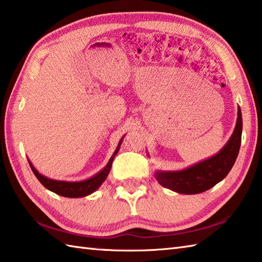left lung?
<instances>
[{
    "label": "left lung",
    "instance_id": "8db88e82",
    "mask_svg": "<svg viewBox=\"0 0 262 262\" xmlns=\"http://www.w3.org/2000/svg\"><path fill=\"white\" fill-rule=\"evenodd\" d=\"M242 112L238 106L237 119L232 136L216 155L179 170H157L155 176L161 186L179 194H199L208 191L228 175L238 156L242 138Z\"/></svg>",
    "mask_w": 262,
    "mask_h": 262
}]
</instances>
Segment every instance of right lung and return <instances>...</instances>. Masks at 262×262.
I'll use <instances>...</instances> for the list:
<instances>
[{
    "label": "right lung",
    "instance_id": "right-lung-1",
    "mask_svg": "<svg viewBox=\"0 0 262 262\" xmlns=\"http://www.w3.org/2000/svg\"><path fill=\"white\" fill-rule=\"evenodd\" d=\"M124 137H125V135L120 138V141H119V143H118L114 155L111 156L110 160L107 161L104 168H102L101 170L99 172H96L94 176L84 179V181L69 182V181H58V179L49 178V177L42 175V173H39L37 169L33 166L32 162H30L29 159H28V162L30 165V168H32V170L34 172V175L37 177L40 184H42L45 188H48L49 191L58 194V195L64 196V198H84V196L90 195V194H92V193H94L96 189L104 183L107 175H109V172H110V169L112 166V162H114V159L117 156V153L119 152V148H120L122 141H124Z\"/></svg>",
    "mask_w": 262,
    "mask_h": 262
}]
</instances>
